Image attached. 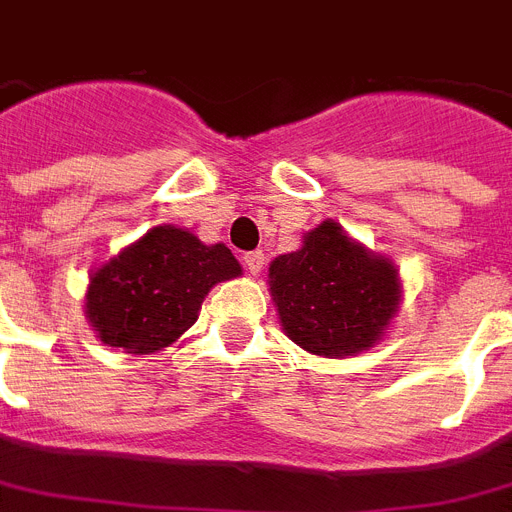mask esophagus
Segmentation results:
<instances>
[{
  "label": "esophagus",
  "instance_id": "obj_1",
  "mask_svg": "<svg viewBox=\"0 0 512 512\" xmlns=\"http://www.w3.org/2000/svg\"><path fill=\"white\" fill-rule=\"evenodd\" d=\"M244 265H247V270L249 273H260V270H263V265H265V255H263V249H255V252H247V255H244Z\"/></svg>",
  "mask_w": 512,
  "mask_h": 512
}]
</instances>
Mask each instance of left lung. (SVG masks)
<instances>
[{"label": "left lung", "mask_w": 512, "mask_h": 512, "mask_svg": "<svg viewBox=\"0 0 512 512\" xmlns=\"http://www.w3.org/2000/svg\"><path fill=\"white\" fill-rule=\"evenodd\" d=\"M268 278L283 333L328 359L375 346L401 304L395 265L330 218L304 234L302 249L278 255Z\"/></svg>", "instance_id": "left-lung-1"}]
</instances>
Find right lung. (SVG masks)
<instances>
[{
	"mask_svg": "<svg viewBox=\"0 0 512 512\" xmlns=\"http://www.w3.org/2000/svg\"><path fill=\"white\" fill-rule=\"evenodd\" d=\"M236 276L242 265L229 247L163 223L93 270L85 317L106 346L153 354L195 325L216 283Z\"/></svg>",
	"mask_w": 512,
	"mask_h": 512,
	"instance_id": "add662e5",
	"label": "right lung"
}]
</instances>
